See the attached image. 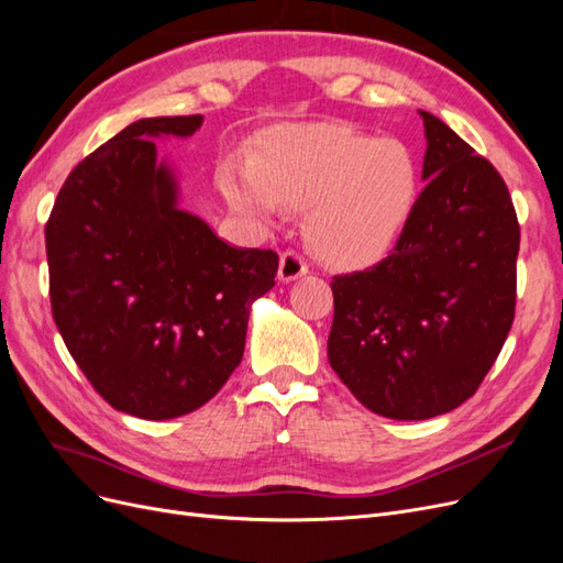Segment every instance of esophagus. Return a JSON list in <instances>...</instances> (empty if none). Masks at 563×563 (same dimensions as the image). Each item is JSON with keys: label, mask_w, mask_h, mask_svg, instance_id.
<instances>
[{"label": "esophagus", "mask_w": 563, "mask_h": 563, "mask_svg": "<svg viewBox=\"0 0 563 563\" xmlns=\"http://www.w3.org/2000/svg\"><path fill=\"white\" fill-rule=\"evenodd\" d=\"M302 275H308V263H305L302 255H298L296 251L282 253V261H279V282L288 284V282L300 279Z\"/></svg>", "instance_id": "34e87169"}]
</instances>
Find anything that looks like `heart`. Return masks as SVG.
Wrapping results in <instances>:
<instances>
[{"label": "heart", "mask_w": 563, "mask_h": 563, "mask_svg": "<svg viewBox=\"0 0 563 563\" xmlns=\"http://www.w3.org/2000/svg\"><path fill=\"white\" fill-rule=\"evenodd\" d=\"M218 187L236 213L261 223L302 207V232L317 258L354 269L397 242L416 209L420 172L399 141L300 122L269 129L251 164L225 162Z\"/></svg>", "instance_id": "b5f03b06"}]
</instances>
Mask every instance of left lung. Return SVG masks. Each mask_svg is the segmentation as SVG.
Here are the masks:
<instances>
[{
  "instance_id": "8db88e82",
  "label": "left lung",
  "mask_w": 563,
  "mask_h": 563,
  "mask_svg": "<svg viewBox=\"0 0 563 563\" xmlns=\"http://www.w3.org/2000/svg\"><path fill=\"white\" fill-rule=\"evenodd\" d=\"M420 117L428 185L395 251L331 282V368L391 420H428L470 399L517 300L519 223L505 180L439 117Z\"/></svg>"
}]
</instances>
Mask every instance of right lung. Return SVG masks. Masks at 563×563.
<instances>
[{
	"label": "right lung",
	"instance_id": "right-lung-1",
	"mask_svg": "<svg viewBox=\"0 0 563 563\" xmlns=\"http://www.w3.org/2000/svg\"><path fill=\"white\" fill-rule=\"evenodd\" d=\"M201 114L147 117L79 162L46 223L51 310L84 376L112 408L172 420L240 366L253 302L279 255L236 249L180 209L157 139H190Z\"/></svg>",
	"mask_w": 563,
	"mask_h": 563
}]
</instances>
